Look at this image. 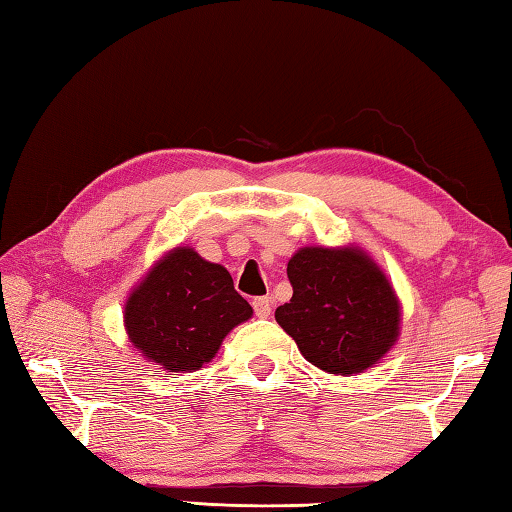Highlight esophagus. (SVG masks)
<instances>
[{
  "label": "esophagus",
  "mask_w": 512,
  "mask_h": 512,
  "mask_svg": "<svg viewBox=\"0 0 512 512\" xmlns=\"http://www.w3.org/2000/svg\"><path fill=\"white\" fill-rule=\"evenodd\" d=\"M254 312L258 318H267L269 314H272V298L269 296H258L254 298Z\"/></svg>",
  "instance_id": "obj_1"
}]
</instances>
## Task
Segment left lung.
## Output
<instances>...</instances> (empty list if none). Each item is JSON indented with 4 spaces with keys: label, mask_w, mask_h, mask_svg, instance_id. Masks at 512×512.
Returning <instances> with one entry per match:
<instances>
[{
    "label": "left lung",
    "mask_w": 512,
    "mask_h": 512,
    "mask_svg": "<svg viewBox=\"0 0 512 512\" xmlns=\"http://www.w3.org/2000/svg\"><path fill=\"white\" fill-rule=\"evenodd\" d=\"M287 278L294 294L276 307V323L318 370L356 376L399 341V296L361 247H301L289 258Z\"/></svg>",
    "instance_id": "left-lung-1"
}]
</instances>
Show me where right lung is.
Masks as SVG:
<instances>
[{
  "mask_svg": "<svg viewBox=\"0 0 512 512\" xmlns=\"http://www.w3.org/2000/svg\"><path fill=\"white\" fill-rule=\"evenodd\" d=\"M254 310L223 265L194 247L162 254L124 303V330L142 359L167 372H196Z\"/></svg>",
  "mask_w": 512,
  "mask_h": 512,
  "instance_id": "right-lung-1",
  "label": "right lung"
}]
</instances>
